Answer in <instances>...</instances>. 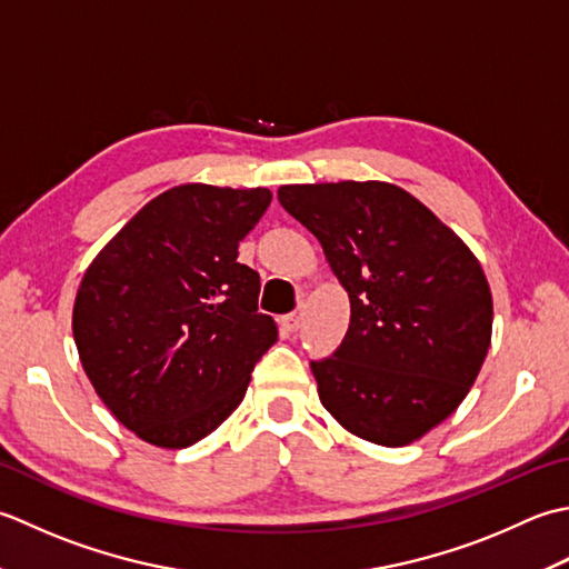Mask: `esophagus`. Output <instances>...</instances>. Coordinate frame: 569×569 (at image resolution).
Wrapping results in <instances>:
<instances>
[{"instance_id":"1","label":"esophagus","mask_w":569,"mask_h":569,"mask_svg":"<svg viewBox=\"0 0 569 569\" xmlns=\"http://www.w3.org/2000/svg\"><path fill=\"white\" fill-rule=\"evenodd\" d=\"M299 323H301V315L299 311H292V315H287V317H282V327L287 329V331H297L299 329Z\"/></svg>"}]
</instances>
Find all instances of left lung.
<instances>
[{"label":"left lung","instance_id":"obj_1","mask_svg":"<svg viewBox=\"0 0 569 569\" xmlns=\"http://www.w3.org/2000/svg\"><path fill=\"white\" fill-rule=\"evenodd\" d=\"M277 199L351 299L341 346L311 361L321 405L366 442H417L459 408L489 353L493 299L477 254L388 181L292 183Z\"/></svg>","mask_w":569,"mask_h":569}]
</instances>
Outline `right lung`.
Masks as SVG:
<instances>
[{
  "mask_svg": "<svg viewBox=\"0 0 569 569\" xmlns=\"http://www.w3.org/2000/svg\"><path fill=\"white\" fill-rule=\"evenodd\" d=\"M270 189L181 183L127 220L88 264L73 339L90 386L144 442L183 449L223 425L277 341L260 274L238 262Z\"/></svg>",
  "mask_w": 569,
  "mask_h": 569,
  "instance_id": "obj_1",
  "label": "right lung"
}]
</instances>
